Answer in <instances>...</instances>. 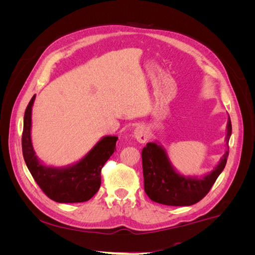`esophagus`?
Wrapping results in <instances>:
<instances>
[{
    "instance_id": "34e87169",
    "label": "esophagus",
    "mask_w": 255,
    "mask_h": 255,
    "mask_svg": "<svg viewBox=\"0 0 255 255\" xmlns=\"http://www.w3.org/2000/svg\"><path fill=\"white\" fill-rule=\"evenodd\" d=\"M133 135L135 139L139 143H144L146 140H148V136H149L148 130H146V128L142 126L136 127L133 132Z\"/></svg>"
}]
</instances>
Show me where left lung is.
<instances>
[{
    "mask_svg": "<svg viewBox=\"0 0 255 255\" xmlns=\"http://www.w3.org/2000/svg\"><path fill=\"white\" fill-rule=\"evenodd\" d=\"M232 134L228 118L227 150L211 172L201 176L185 175L172 165L166 149L159 142H148L142 149V172L144 191L154 202L172 206H189L199 202L210 191L226 167L229 156V140Z\"/></svg>",
    "mask_w": 255,
    "mask_h": 255,
    "instance_id": "left-lung-1",
    "label": "left lung"
}]
</instances>
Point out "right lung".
<instances>
[{"instance_id": "obj_1", "label": "right lung", "mask_w": 255, "mask_h": 255, "mask_svg": "<svg viewBox=\"0 0 255 255\" xmlns=\"http://www.w3.org/2000/svg\"><path fill=\"white\" fill-rule=\"evenodd\" d=\"M36 95L30 100L23 120L22 152L30 174L42 191L58 203L88 201L101 185V169L114 151L117 136H103L86 155L65 167L45 165L36 155L32 143V109Z\"/></svg>"}]
</instances>
